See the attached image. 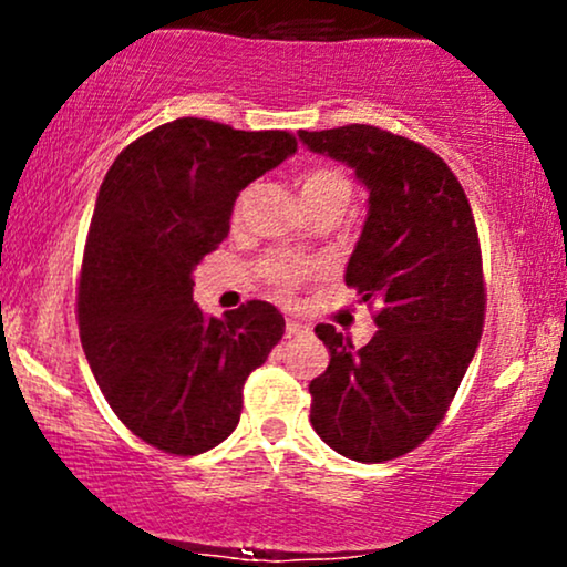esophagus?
Masks as SVG:
<instances>
[{"instance_id":"1","label":"esophagus","mask_w":567,"mask_h":567,"mask_svg":"<svg viewBox=\"0 0 567 567\" xmlns=\"http://www.w3.org/2000/svg\"><path fill=\"white\" fill-rule=\"evenodd\" d=\"M306 324L301 322V320H292V317H288V322H285V333L288 336H301V333H306Z\"/></svg>"}]
</instances>
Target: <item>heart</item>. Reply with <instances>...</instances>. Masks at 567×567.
<instances>
[{
	"instance_id": "heart-1",
	"label": "heart",
	"mask_w": 567,
	"mask_h": 567,
	"mask_svg": "<svg viewBox=\"0 0 567 567\" xmlns=\"http://www.w3.org/2000/svg\"><path fill=\"white\" fill-rule=\"evenodd\" d=\"M301 197L306 207L324 205V202H338L347 207L351 197V184L343 173L333 167H317L301 178ZM245 197L239 199L237 210H243ZM322 271V266L309 258H292V256H269L264 261V275L279 292H292L306 279H315Z\"/></svg>"
}]
</instances>
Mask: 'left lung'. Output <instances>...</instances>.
Masks as SVG:
<instances>
[{
    "instance_id": "left-lung-1",
    "label": "left lung",
    "mask_w": 567,
    "mask_h": 567,
    "mask_svg": "<svg viewBox=\"0 0 567 567\" xmlns=\"http://www.w3.org/2000/svg\"><path fill=\"white\" fill-rule=\"evenodd\" d=\"M298 138L349 165L368 188V218L343 277L375 306L379 324L362 349L317 324L330 365L309 383V421L336 453L381 464L437 429L477 351V226L458 178L421 143L373 125L298 130Z\"/></svg>"
}]
</instances>
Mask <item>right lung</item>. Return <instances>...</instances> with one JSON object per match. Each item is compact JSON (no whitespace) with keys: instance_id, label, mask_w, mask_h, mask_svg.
<instances>
[{"instance_id":"add662e5","label":"right lung","mask_w":567,"mask_h":567,"mask_svg":"<svg viewBox=\"0 0 567 567\" xmlns=\"http://www.w3.org/2000/svg\"><path fill=\"white\" fill-rule=\"evenodd\" d=\"M298 143L181 116L133 141L97 192L80 296V338L120 421L173 455H197L239 424L247 375L285 333L271 303L224 320L194 303V269L229 234L239 192Z\"/></svg>"}]
</instances>
